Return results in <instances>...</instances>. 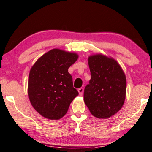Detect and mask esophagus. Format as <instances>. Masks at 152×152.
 Segmentation results:
<instances>
[{
  "label": "esophagus",
  "mask_w": 152,
  "mask_h": 152,
  "mask_svg": "<svg viewBox=\"0 0 152 152\" xmlns=\"http://www.w3.org/2000/svg\"><path fill=\"white\" fill-rule=\"evenodd\" d=\"M78 92H79L80 95H83V92H84V89L83 87H80V88L78 89Z\"/></svg>",
  "instance_id": "34e87169"
}]
</instances>
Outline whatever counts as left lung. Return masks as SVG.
Listing matches in <instances>:
<instances>
[{"label": "left lung", "instance_id": "obj_1", "mask_svg": "<svg viewBox=\"0 0 152 152\" xmlns=\"http://www.w3.org/2000/svg\"><path fill=\"white\" fill-rule=\"evenodd\" d=\"M88 65L91 79L84 91V101L94 117L110 118L124 103L125 74L117 60L101 53L89 56Z\"/></svg>", "mask_w": 152, "mask_h": 152}]
</instances>
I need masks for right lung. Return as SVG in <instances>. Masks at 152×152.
Returning a JSON list of instances; mask_svg holds the SVG:
<instances>
[{
  "label": "right lung",
  "instance_id": "obj_1",
  "mask_svg": "<svg viewBox=\"0 0 152 152\" xmlns=\"http://www.w3.org/2000/svg\"><path fill=\"white\" fill-rule=\"evenodd\" d=\"M78 59L75 53L55 48L42 55L32 66L28 93L32 106L45 118L63 117L79 94L73 87L68 68Z\"/></svg>",
  "mask_w": 152,
  "mask_h": 152
}]
</instances>
